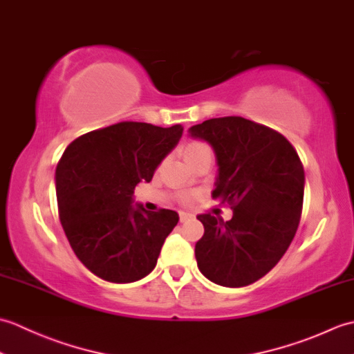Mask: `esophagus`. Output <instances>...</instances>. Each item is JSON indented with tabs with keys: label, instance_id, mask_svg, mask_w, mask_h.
<instances>
[{
	"label": "esophagus",
	"instance_id": "34e87169",
	"mask_svg": "<svg viewBox=\"0 0 354 354\" xmlns=\"http://www.w3.org/2000/svg\"><path fill=\"white\" fill-rule=\"evenodd\" d=\"M193 217V214H190V213H185V212H179V221L181 222H185V221H189V219H192Z\"/></svg>",
	"mask_w": 354,
	"mask_h": 354
}]
</instances>
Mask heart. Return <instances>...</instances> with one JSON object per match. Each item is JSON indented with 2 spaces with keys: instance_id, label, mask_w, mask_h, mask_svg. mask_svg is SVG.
<instances>
[{
  "instance_id": "b5f03b06",
  "label": "heart",
  "mask_w": 354,
  "mask_h": 354,
  "mask_svg": "<svg viewBox=\"0 0 354 354\" xmlns=\"http://www.w3.org/2000/svg\"><path fill=\"white\" fill-rule=\"evenodd\" d=\"M209 147L207 145H204V142L201 141H192L189 142V145H185L183 147V155H184V160L185 161H190L192 158H194L196 155H199L201 152H204V150H208ZM193 198L192 196H184V201H192Z\"/></svg>"
}]
</instances>
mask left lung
Returning <instances> with one entry per match:
<instances>
[{"label":"left lung","instance_id":"left-lung-1","mask_svg":"<svg viewBox=\"0 0 354 354\" xmlns=\"http://www.w3.org/2000/svg\"><path fill=\"white\" fill-rule=\"evenodd\" d=\"M216 153L213 199L232 209L231 221L199 214L204 236L194 246L209 281L243 288L265 277L288 251L303 212L304 169L280 132L243 117L209 118L189 129Z\"/></svg>","mask_w":354,"mask_h":354}]
</instances>
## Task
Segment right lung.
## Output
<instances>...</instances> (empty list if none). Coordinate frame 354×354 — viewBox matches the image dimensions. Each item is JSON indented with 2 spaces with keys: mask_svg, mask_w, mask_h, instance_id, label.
I'll return each mask as SVG.
<instances>
[{
  "mask_svg": "<svg viewBox=\"0 0 354 354\" xmlns=\"http://www.w3.org/2000/svg\"><path fill=\"white\" fill-rule=\"evenodd\" d=\"M183 131L181 124L122 122L82 135L59 160V219L74 254L102 280L138 281L156 266L179 216L147 212L132 196L138 183L152 181Z\"/></svg>",
  "mask_w": 354,
  "mask_h": 354,
  "instance_id": "right-lung-1",
  "label": "right lung"
}]
</instances>
